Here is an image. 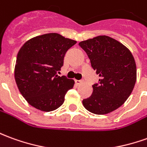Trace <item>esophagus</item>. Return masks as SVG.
<instances>
[{
  "mask_svg": "<svg viewBox=\"0 0 147 147\" xmlns=\"http://www.w3.org/2000/svg\"><path fill=\"white\" fill-rule=\"evenodd\" d=\"M75 82H76V84H80L84 82V80H75Z\"/></svg>",
  "mask_w": 147,
  "mask_h": 147,
  "instance_id": "1",
  "label": "esophagus"
}]
</instances>
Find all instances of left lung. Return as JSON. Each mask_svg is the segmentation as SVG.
Listing matches in <instances>:
<instances>
[{
    "mask_svg": "<svg viewBox=\"0 0 147 147\" xmlns=\"http://www.w3.org/2000/svg\"><path fill=\"white\" fill-rule=\"evenodd\" d=\"M92 69L100 76L92 85L93 92L83 104L90 112L107 114L119 108L133 91L136 64L131 52L121 43L107 36L80 42Z\"/></svg>",
    "mask_w": 147,
    "mask_h": 147,
    "instance_id": "1",
    "label": "left lung"
}]
</instances>
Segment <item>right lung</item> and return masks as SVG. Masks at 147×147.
Returning <instances> with one entry per match:
<instances>
[{
	"label": "right lung",
	"instance_id": "add662e5",
	"mask_svg": "<svg viewBox=\"0 0 147 147\" xmlns=\"http://www.w3.org/2000/svg\"><path fill=\"white\" fill-rule=\"evenodd\" d=\"M76 44L57 33H49L28 40L17 54L15 80L19 91L36 109L52 111L64 102L74 80L57 76L68 49Z\"/></svg>",
	"mask_w": 147,
	"mask_h": 147
}]
</instances>
